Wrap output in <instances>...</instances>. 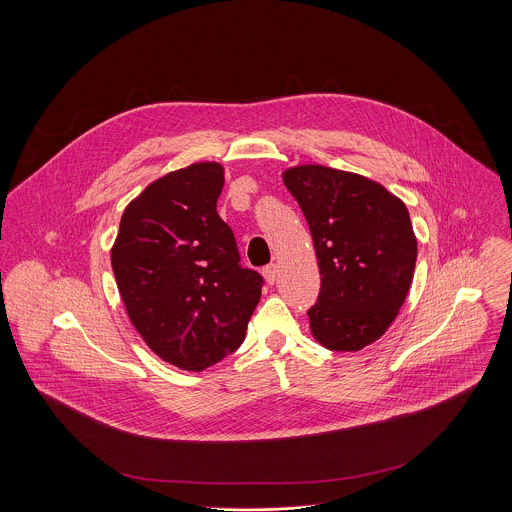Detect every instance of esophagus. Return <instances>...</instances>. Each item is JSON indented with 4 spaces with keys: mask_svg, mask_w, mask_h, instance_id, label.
<instances>
[{
    "mask_svg": "<svg viewBox=\"0 0 512 512\" xmlns=\"http://www.w3.org/2000/svg\"><path fill=\"white\" fill-rule=\"evenodd\" d=\"M262 276H264V280L272 286V284L276 282V276H278V266H276V264L264 266V268H262Z\"/></svg>",
    "mask_w": 512,
    "mask_h": 512,
    "instance_id": "34e87169",
    "label": "esophagus"
}]
</instances>
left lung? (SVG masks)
Listing matches in <instances>:
<instances>
[{
    "label": "left lung",
    "mask_w": 512,
    "mask_h": 512,
    "mask_svg": "<svg viewBox=\"0 0 512 512\" xmlns=\"http://www.w3.org/2000/svg\"><path fill=\"white\" fill-rule=\"evenodd\" d=\"M284 183L309 224L321 274L311 333L329 351H361L396 319L414 278L408 209L380 183L333 167L297 165Z\"/></svg>",
    "instance_id": "1"
}]
</instances>
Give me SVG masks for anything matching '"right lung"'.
<instances>
[{"mask_svg":"<svg viewBox=\"0 0 512 512\" xmlns=\"http://www.w3.org/2000/svg\"><path fill=\"white\" fill-rule=\"evenodd\" d=\"M222 165L193 163L147 185L120 220L112 270L128 317L165 363L203 370L234 353L264 278L240 266L217 201Z\"/></svg>","mask_w":512,"mask_h":512,"instance_id":"obj_1","label":"right lung"}]
</instances>
